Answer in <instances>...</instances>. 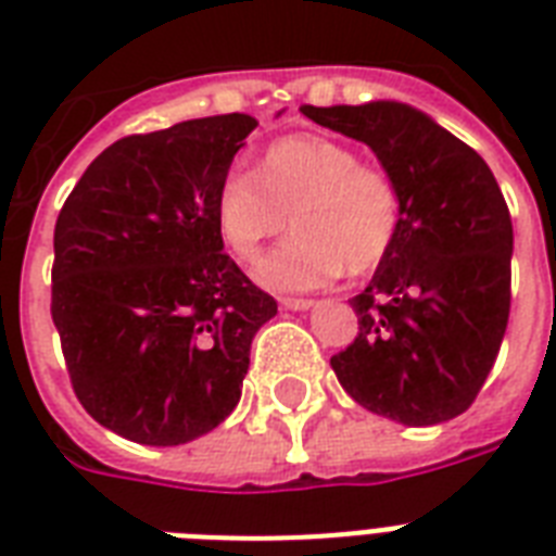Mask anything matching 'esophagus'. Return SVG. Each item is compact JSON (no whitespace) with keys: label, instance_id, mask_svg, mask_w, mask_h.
Here are the masks:
<instances>
[{"label":"esophagus","instance_id":"obj_1","mask_svg":"<svg viewBox=\"0 0 556 556\" xmlns=\"http://www.w3.org/2000/svg\"><path fill=\"white\" fill-rule=\"evenodd\" d=\"M314 305V300H296V296H286L282 300V308H288V312H308Z\"/></svg>","mask_w":556,"mask_h":556}]
</instances>
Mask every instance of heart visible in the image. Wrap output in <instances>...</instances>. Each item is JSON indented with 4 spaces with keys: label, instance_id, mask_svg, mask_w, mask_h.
<instances>
[{
    "label": "heart",
    "instance_id": "1",
    "mask_svg": "<svg viewBox=\"0 0 556 556\" xmlns=\"http://www.w3.org/2000/svg\"><path fill=\"white\" fill-rule=\"evenodd\" d=\"M294 222L296 233L256 268L274 291H312L343 270L364 274L387 260L401 225V195L383 169L317 135L270 143L256 176L233 169L216 192V227L242 262Z\"/></svg>",
    "mask_w": 556,
    "mask_h": 556
}]
</instances>
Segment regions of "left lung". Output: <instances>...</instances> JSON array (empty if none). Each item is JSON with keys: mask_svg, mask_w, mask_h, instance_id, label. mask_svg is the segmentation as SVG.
Instances as JSON below:
<instances>
[{"mask_svg": "<svg viewBox=\"0 0 556 556\" xmlns=\"http://www.w3.org/2000/svg\"><path fill=\"white\" fill-rule=\"evenodd\" d=\"M300 112L366 143L401 195L395 244L352 296L357 338L331 369L389 421H450L476 401L508 329L514 227L500 185L479 152L397 100Z\"/></svg>", "mask_w": 556, "mask_h": 556, "instance_id": "obj_1", "label": "left lung"}]
</instances>
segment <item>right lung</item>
<instances>
[{
  "instance_id": "obj_1",
  "label": "right lung",
  "mask_w": 556,
  "mask_h": 556,
  "mask_svg": "<svg viewBox=\"0 0 556 556\" xmlns=\"http://www.w3.org/2000/svg\"><path fill=\"white\" fill-rule=\"evenodd\" d=\"M256 129L195 117L103 150L54 227L51 317L83 409L138 444L216 430L242 397L277 300L244 277L216 227V192Z\"/></svg>"
}]
</instances>
